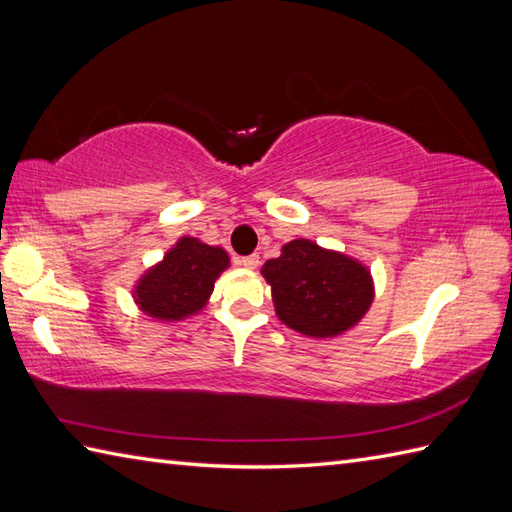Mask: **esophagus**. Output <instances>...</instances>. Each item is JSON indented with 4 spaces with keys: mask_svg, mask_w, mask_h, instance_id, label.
Returning a JSON list of instances; mask_svg holds the SVG:
<instances>
[{
    "mask_svg": "<svg viewBox=\"0 0 512 512\" xmlns=\"http://www.w3.org/2000/svg\"><path fill=\"white\" fill-rule=\"evenodd\" d=\"M237 264H239V266H244V268H257V264H259V255H246V257H239V259H237Z\"/></svg>",
    "mask_w": 512,
    "mask_h": 512,
    "instance_id": "esophagus-1",
    "label": "esophagus"
}]
</instances>
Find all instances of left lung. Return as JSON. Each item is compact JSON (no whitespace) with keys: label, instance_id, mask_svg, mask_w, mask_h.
I'll return each mask as SVG.
<instances>
[{"label":"left lung","instance_id":"1","mask_svg":"<svg viewBox=\"0 0 512 512\" xmlns=\"http://www.w3.org/2000/svg\"><path fill=\"white\" fill-rule=\"evenodd\" d=\"M262 273L273 286L279 319L308 336H334L352 328L374 297L372 279L361 264L308 239L286 244Z\"/></svg>","mask_w":512,"mask_h":512}]
</instances>
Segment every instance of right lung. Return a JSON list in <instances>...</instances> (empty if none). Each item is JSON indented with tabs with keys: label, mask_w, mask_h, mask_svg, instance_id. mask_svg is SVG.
<instances>
[{
	"label": "right lung",
	"mask_w": 512,
	"mask_h": 512,
	"mask_svg": "<svg viewBox=\"0 0 512 512\" xmlns=\"http://www.w3.org/2000/svg\"><path fill=\"white\" fill-rule=\"evenodd\" d=\"M226 266L228 255L222 248L184 237L165 255V262L140 279L136 299L151 317L182 319L204 306Z\"/></svg>",
	"instance_id": "obj_1"
}]
</instances>
